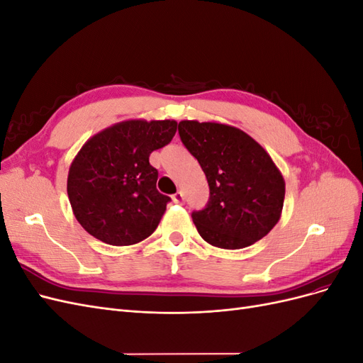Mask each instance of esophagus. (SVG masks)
Listing matches in <instances>:
<instances>
[{"label":"esophagus","instance_id":"34e87169","mask_svg":"<svg viewBox=\"0 0 363 363\" xmlns=\"http://www.w3.org/2000/svg\"><path fill=\"white\" fill-rule=\"evenodd\" d=\"M172 201L174 203H177V204H182L183 201H184V196H183V192H175L174 195H172Z\"/></svg>","mask_w":363,"mask_h":363}]
</instances>
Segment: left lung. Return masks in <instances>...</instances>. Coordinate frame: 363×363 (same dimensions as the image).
<instances>
[{
  "label": "left lung",
  "mask_w": 363,
  "mask_h": 363,
  "mask_svg": "<svg viewBox=\"0 0 363 363\" xmlns=\"http://www.w3.org/2000/svg\"><path fill=\"white\" fill-rule=\"evenodd\" d=\"M183 145L199 160L211 189L203 211L192 212L200 236L213 247H250L279 223L283 175L245 131L219 123L182 121Z\"/></svg>",
  "instance_id": "8db88e82"
}]
</instances>
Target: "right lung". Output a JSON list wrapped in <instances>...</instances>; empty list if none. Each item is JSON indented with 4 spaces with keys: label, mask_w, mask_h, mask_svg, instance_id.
I'll list each match as a JSON object with an SVG mask.
<instances>
[{
    "label": "right lung",
    "mask_w": 363,
    "mask_h": 363,
    "mask_svg": "<svg viewBox=\"0 0 363 363\" xmlns=\"http://www.w3.org/2000/svg\"><path fill=\"white\" fill-rule=\"evenodd\" d=\"M177 131L172 119H130L94 135L69 167L68 196L77 221L108 245H133L157 228L169 196L157 191L150 155Z\"/></svg>",
    "instance_id": "1"
}]
</instances>
